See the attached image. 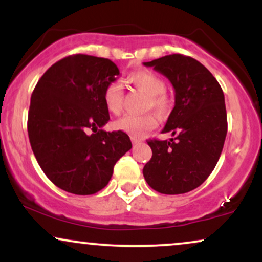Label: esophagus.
<instances>
[{"mask_svg": "<svg viewBox=\"0 0 262 262\" xmlns=\"http://www.w3.org/2000/svg\"><path fill=\"white\" fill-rule=\"evenodd\" d=\"M140 139H139V138H132V143H133V144H139L140 143Z\"/></svg>", "mask_w": 262, "mask_h": 262, "instance_id": "esophagus-1", "label": "esophagus"}]
</instances>
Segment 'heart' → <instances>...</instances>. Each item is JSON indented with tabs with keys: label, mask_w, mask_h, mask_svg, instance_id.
<instances>
[{
	"label": "heart",
	"mask_w": 262,
	"mask_h": 262,
	"mask_svg": "<svg viewBox=\"0 0 262 262\" xmlns=\"http://www.w3.org/2000/svg\"><path fill=\"white\" fill-rule=\"evenodd\" d=\"M128 82L138 91L148 95L149 100L146 102V108H152L160 114H165L170 110L171 101L165 93L166 83L160 76L151 71L141 70L129 75ZM103 102L111 113L119 114L122 112L123 103H124V92H123L121 83H108L103 91ZM156 125H158V121L152 114H144V116L127 114L114 122V128L124 132L132 138L143 137L146 132L154 129Z\"/></svg>",
	"instance_id": "1"
}]
</instances>
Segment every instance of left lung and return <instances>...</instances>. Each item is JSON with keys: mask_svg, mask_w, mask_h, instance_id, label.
Returning <instances> with one entry per match:
<instances>
[{"mask_svg": "<svg viewBox=\"0 0 262 262\" xmlns=\"http://www.w3.org/2000/svg\"><path fill=\"white\" fill-rule=\"evenodd\" d=\"M143 64L175 89V107L162 129L173 138L148 140L152 156L143 175L160 193H186L206 181L223 150L228 130L223 90L206 66L189 56L172 54Z\"/></svg>", "mask_w": 262, "mask_h": 262, "instance_id": "obj_1", "label": "left lung"}]
</instances>
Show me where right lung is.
I'll return each mask as SVG.
<instances>
[{
	"label": "right lung",
	"mask_w": 262,
	"mask_h": 262,
	"mask_svg": "<svg viewBox=\"0 0 262 262\" xmlns=\"http://www.w3.org/2000/svg\"><path fill=\"white\" fill-rule=\"evenodd\" d=\"M118 75L110 59L76 54L50 66L32 93V150L48 179L66 192L101 191L116 162L132 149L124 132L102 129L110 121L103 91Z\"/></svg>",
	"instance_id": "1"
}]
</instances>
